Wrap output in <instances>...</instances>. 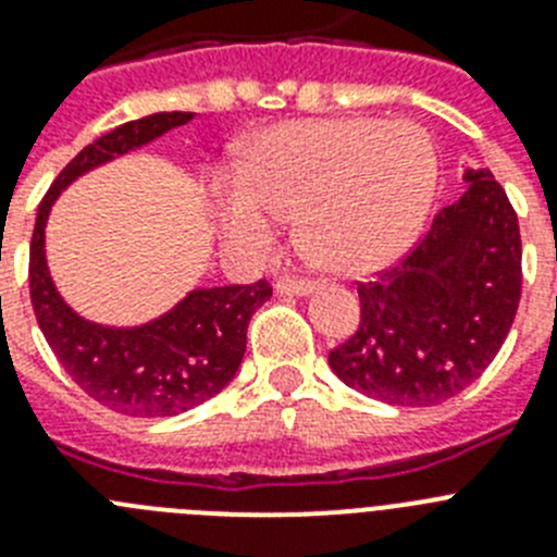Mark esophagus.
I'll return each mask as SVG.
<instances>
[{
  "label": "esophagus",
  "mask_w": 557,
  "mask_h": 557,
  "mask_svg": "<svg viewBox=\"0 0 557 557\" xmlns=\"http://www.w3.org/2000/svg\"><path fill=\"white\" fill-rule=\"evenodd\" d=\"M312 289H315V282H310V278H278L275 282L278 296H310Z\"/></svg>",
  "instance_id": "obj_1"
}]
</instances>
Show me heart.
Wrapping results in <instances>:
<instances>
[{
	"label": "heart",
	"mask_w": 557,
	"mask_h": 557,
	"mask_svg": "<svg viewBox=\"0 0 557 557\" xmlns=\"http://www.w3.org/2000/svg\"><path fill=\"white\" fill-rule=\"evenodd\" d=\"M220 194L227 239L268 247L278 220L296 216L298 242L341 275L383 268L411 247L434 206L440 160L414 123L326 117L261 132Z\"/></svg>",
	"instance_id": "heart-1"
}]
</instances>
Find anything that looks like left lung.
I'll return each mask as SVG.
<instances>
[{
  "instance_id": "1",
  "label": "left lung",
  "mask_w": 557,
  "mask_h": 557,
  "mask_svg": "<svg viewBox=\"0 0 557 557\" xmlns=\"http://www.w3.org/2000/svg\"><path fill=\"white\" fill-rule=\"evenodd\" d=\"M420 245L358 284L360 324L330 351L349 388L388 406H440L493 363L521 298V233L487 169L465 171Z\"/></svg>"
}]
</instances>
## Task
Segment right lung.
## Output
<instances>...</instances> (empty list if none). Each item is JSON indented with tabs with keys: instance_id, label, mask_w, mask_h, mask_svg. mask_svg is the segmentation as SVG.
Listing matches in <instances>:
<instances>
[{
	"instance_id": "add662e5",
	"label": "right lung",
	"mask_w": 557,
	"mask_h": 557,
	"mask_svg": "<svg viewBox=\"0 0 557 557\" xmlns=\"http://www.w3.org/2000/svg\"><path fill=\"white\" fill-rule=\"evenodd\" d=\"M191 117L194 112H154L89 143L52 180L33 227L30 301L47 344L92 400L126 417H177L220 394L245 358L247 324L273 296V287L261 278L191 289L174 310L149 324H92L52 284L45 256L47 216L55 197L81 174L140 149Z\"/></svg>"
}]
</instances>
